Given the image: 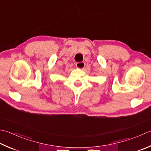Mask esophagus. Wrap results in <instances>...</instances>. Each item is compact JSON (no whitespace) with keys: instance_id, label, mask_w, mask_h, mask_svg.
<instances>
[{"instance_id":"34e87169","label":"esophagus","mask_w":151,"mask_h":151,"mask_svg":"<svg viewBox=\"0 0 151 151\" xmlns=\"http://www.w3.org/2000/svg\"><path fill=\"white\" fill-rule=\"evenodd\" d=\"M76 67L81 69H84L85 67V63L84 62H78V63H76Z\"/></svg>"}]
</instances>
